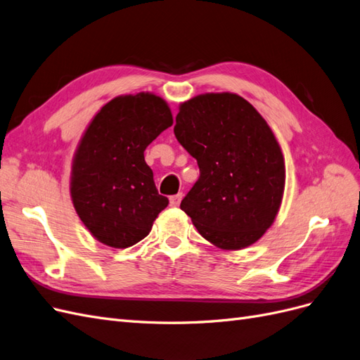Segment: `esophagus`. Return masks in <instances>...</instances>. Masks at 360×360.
Segmentation results:
<instances>
[{
  "mask_svg": "<svg viewBox=\"0 0 360 360\" xmlns=\"http://www.w3.org/2000/svg\"><path fill=\"white\" fill-rule=\"evenodd\" d=\"M181 198H183V193L172 195V197L169 198V205H171V207H179L180 202H181Z\"/></svg>",
  "mask_w": 360,
  "mask_h": 360,
  "instance_id": "34e87169",
  "label": "esophagus"
}]
</instances>
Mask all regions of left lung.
Segmentation results:
<instances>
[{"mask_svg":"<svg viewBox=\"0 0 360 360\" xmlns=\"http://www.w3.org/2000/svg\"><path fill=\"white\" fill-rule=\"evenodd\" d=\"M174 134L200 167L180 209L217 248L255 243L275 222L285 188L284 155L266 120L242 96L205 93L180 103Z\"/></svg>","mask_w":360,"mask_h":360,"instance_id":"1","label":"left lung"}]
</instances>
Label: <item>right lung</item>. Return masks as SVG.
<instances>
[{
    "label": "right lung",
    "mask_w": 360,
    "mask_h": 360,
    "mask_svg": "<svg viewBox=\"0 0 360 360\" xmlns=\"http://www.w3.org/2000/svg\"><path fill=\"white\" fill-rule=\"evenodd\" d=\"M172 122L162 97L138 93L114 97L86 126L72 162L70 197L101 243L115 249L138 243L168 205L144 150Z\"/></svg>",
    "instance_id": "1"
}]
</instances>
